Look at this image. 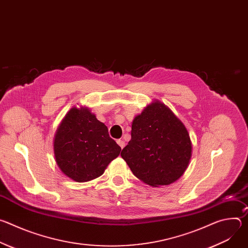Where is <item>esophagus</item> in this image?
<instances>
[{
  "mask_svg": "<svg viewBox=\"0 0 248 248\" xmlns=\"http://www.w3.org/2000/svg\"><path fill=\"white\" fill-rule=\"evenodd\" d=\"M117 143L120 145V147H121L122 149L125 146V142H124V140H122V139H118V140H117Z\"/></svg>",
  "mask_w": 248,
  "mask_h": 248,
  "instance_id": "esophagus-1",
  "label": "esophagus"
}]
</instances>
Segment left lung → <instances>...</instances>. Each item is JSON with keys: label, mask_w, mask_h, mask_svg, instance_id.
<instances>
[{"label": "left lung", "mask_w": 248, "mask_h": 248, "mask_svg": "<svg viewBox=\"0 0 248 248\" xmlns=\"http://www.w3.org/2000/svg\"><path fill=\"white\" fill-rule=\"evenodd\" d=\"M192 145L181 120L160 101L136 116L131 139L121 156L137 179L151 186L179 180L188 167Z\"/></svg>", "instance_id": "left-lung-1"}]
</instances>
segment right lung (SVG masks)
Masks as SVG:
<instances>
[{"label": "right lung", "mask_w": 248, "mask_h": 248, "mask_svg": "<svg viewBox=\"0 0 248 248\" xmlns=\"http://www.w3.org/2000/svg\"><path fill=\"white\" fill-rule=\"evenodd\" d=\"M121 150L109 136L108 127L86 107L70 109L54 138L58 167L78 183L89 182L102 175Z\"/></svg>", "instance_id": "add662e5"}]
</instances>
